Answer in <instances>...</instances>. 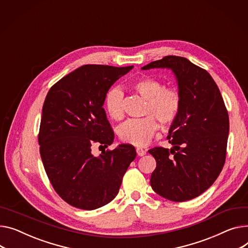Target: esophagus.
<instances>
[{
    "label": "esophagus",
    "instance_id": "34e87169",
    "mask_svg": "<svg viewBox=\"0 0 248 248\" xmlns=\"http://www.w3.org/2000/svg\"><path fill=\"white\" fill-rule=\"evenodd\" d=\"M137 154H138L139 156H143V155L146 154V152H145L144 150H142V148L138 147V148H137Z\"/></svg>",
    "mask_w": 248,
    "mask_h": 248
}]
</instances>
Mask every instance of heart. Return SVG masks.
Wrapping results in <instances>:
<instances>
[{"label":"heart","instance_id":"heart-1","mask_svg":"<svg viewBox=\"0 0 248 248\" xmlns=\"http://www.w3.org/2000/svg\"><path fill=\"white\" fill-rule=\"evenodd\" d=\"M139 94L146 100L141 119H129L119 129V136L124 142L142 146L151 141L158 124H171L178 117L181 108V96L172 88H164L158 79L152 77H141L130 84ZM124 93L120 88L109 90L105 98V108L109 117L120 121L124 117L123 110Z\"/></svg>","mask_w":248,"mask_h":248}]
</instances>
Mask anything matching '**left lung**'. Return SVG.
I'll list each match as a JSON object with an SVG mask.
<instances>
[{
  "instance_id": "obj_1",
  "label": "left lung",
  "mask_w": 248,
  "mask_h": 248,
  "mask_svg": "<svg viewBox=\"0 0 248 248\" xmlns=\"http://www.w3.org/2000/svg\"><path fill=\"white\" fill-rule=\"evenodd\" d=\"M170 69L177 80L181 108L171 124L169 150L148 151L156 161L153 189L164 199L181 202L208 189L224 166L229 133L228 112L211 76L186 58L167 56L142 70Z\"/></svg>"
}]
</instances>
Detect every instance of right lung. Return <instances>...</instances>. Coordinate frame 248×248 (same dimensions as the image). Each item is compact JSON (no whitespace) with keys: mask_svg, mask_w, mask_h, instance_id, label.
<instances>
[{"mask_svg":"<svg viewBox=\"0 0 248 248\" xmlns=\"http://www.w3.org/2000/svg\"><path fill=\"white\" fill-rule=\"evenodd\" d=\"M134 67L86 64L49 89L39 131L40 154L56 192L69 204L93 210L110 202L137 156L130 144H120L95 156L94 143L107 148L114 134L103 108L107 93Z\"/></svg>","mask_w":248,"mask_h":248,"instance_id":"right-lung-1","label":"right lung"}]
</instances>
